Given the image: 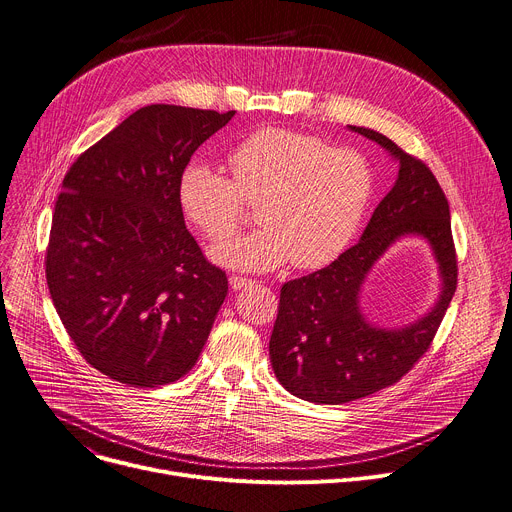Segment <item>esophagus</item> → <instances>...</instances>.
<instances>
[{"mask_svg": "<svg viewBox=\"0 0 512 512\" xmlns=\"http://www.w3.org/2000/svg\"><path fill=\"white\" fill-rule=\"evenodd\" d=\"M253 282L251 280H247V277H239V275H232L230 277V288L232 290H243V288H247V286H251Z\"/></svg>", "mask_w": 512, "mask_h": 512, "instance_id": "obj_1", "label": "esophagus"}]
</instances>
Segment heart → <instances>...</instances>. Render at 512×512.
Returning <instances> with one entry per match:
<instances>
[{
	"mask_svg": "<svg viewBox=\"0 0 512 512\" xmlns=\"http://www.w3.org/2000/svg\"><path fill=\"white\" fill-rule=\"evenodd\" d=\"M232 181L208 163L183 167L177 198L204 237L237 228L243 201L257 202L261 228L210 249L214 263L237 271H271L290 259L316 269L335 261L355 237L371 196L361 155L320 138L261 128L230 153Z\"/></svg>",
	"mask_w": 512,
	"mask_h": 512,
	"instance_id": "obj_1",
	"label": "heart"
}]
</instances>
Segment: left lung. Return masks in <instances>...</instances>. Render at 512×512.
<instances>
[{
	"mask_svg": "<svg viewBox=\"0 0 512 512\" xmlns=\"http://www.w3.org/2000/svg\"><path fill=\"white\" fill-rule=\"evenodd\" d=\"M347 128L378 143L398 163V175L357 245L282 286L269 341L271 367L290 394L316 404H345L396 384L429 349L457 286L449 204L431 169L374 128ZM404 238L428 243L440 292L425 315L384 328L362 312V286L375 263Z\"/></svg>",
	"mask_w": 512,
	"mask_h": 512,
	"instance_id": "8db88e82",
	"label": "left lung"
}]
</instances>
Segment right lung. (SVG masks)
I'll use <instances>...</instances> for the list:
<instances>
[{
  "instance_id": "1",
  "label": "right lung",
  "mask_w": 512,
  "mask_h": 512,
  "mask_svg": "<svg viewBox=\"0 0 512 512\" xmlns=\"http://www.w3.org/2000/svg\"><path fill=\"white\" fill-rule=\"evenodd\" d=\"M235 116L169 104L130 114L67 171L46 282L83 359L134 388L196 365L228 280L185 228L183 167Z\"/></svg>"
}]
</instances>
